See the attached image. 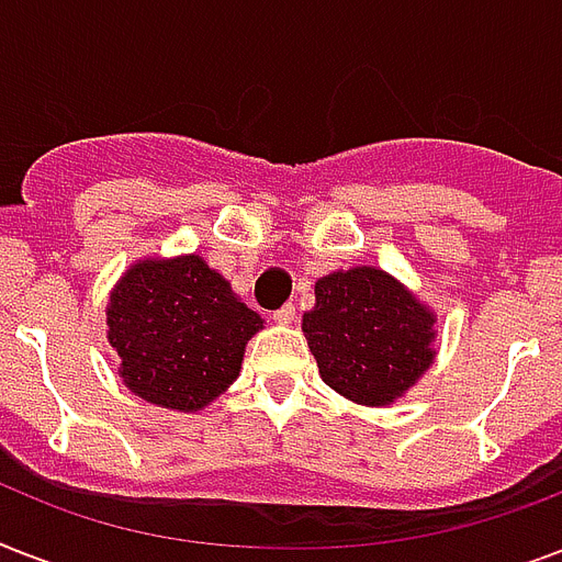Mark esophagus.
<instances>
[{
    "instance_id": "esophagus-1",
    "label": "esophagus",
    "mask_w": 562,
    "mask_h": 562,
    "mask_svg": "<svg viewBox=\"0 0 562 562\" xmlns=\"http://www.w3.org/2000/svg\"><path fill=\"white\" fill-rule=\"evenodd\" d=\"M294 315H297V312H294V306H291V303H285V306L273 312V324H280V326L294 324Z\"/></svg>"
}]
</instances>
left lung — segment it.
Listing matches in <instances>:
<instances>
[{"label": "left lung", "instance_id": "left-lung-1", "mask_svg": "<svg viewBox=\"0 0 562 562\" xmlns=\"http://www.w3.org/2000/svg\"><path fill=\"white\" fill-rule=\"evenodd\" d=\"M437 315L375 265L333 271L315 282L303 335L321 379L344 400L384 408L402 400L437 359Z\"/></svg>", "mask_w": 562, "mask_h": 562}]
</instances>
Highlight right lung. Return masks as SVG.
<instances>
[{
	"label": "right lung",
	"instance_id": "add662e5",
	"mask_svg": "<svg viewBox=\"0 0 562 562\" xmlns=\"http://www.w3.org/2000/svg\"><path fill=\"white\" fill-rule=\"evenodd\" d=\"M104 312L122 384L180 414L203 411L236 382L265 324L198 254L136 259Z\"/></svg>",
	"mask_w": 562,
	"mask_h": 562
}]
</instances>
